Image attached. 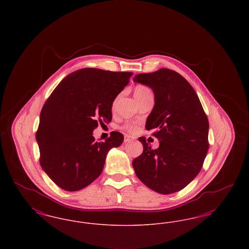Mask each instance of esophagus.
<instances>
[{
	"label": "esophagus",
	"mask_w": 249,
	"mask_h": 249,
	"mask_svg": "<svg viewBox=\"0 0 249 249\" xmlns=\"http://www.w3.org/2000/svg\"><path fill=\"white\" fill-rule=\"evenodd\" d=\"M131 141H133V138L131 136H130V135H125L124 136V142H130Z\"/></svg>",
	"instance_id": "34e87169"
}]
</instances>
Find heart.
Here are the masks:
<instances>
[{
	"mask_svg": "<svg viewBox=\"0 0 249 249\" xmlns=\"http://www.w3.org/2000/svg\"><path fill=\"white\" fill-rule=\"evenodd\" d=\"M151 94V91L150 89L145 87V86H142V85H138L134 88V97L135 99L139 102L141 101L142 98H144L146 95ZM125 129L127 130H129L130 132H134L136 130V127L134 125H126L125 126Z\"/></svg>",
	"mask_w": 249,
	"mask_h": 249,
	"instance_id": "obj_1",
	"label": "heart"
}]
</instances>
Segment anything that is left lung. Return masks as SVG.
Listing matches in <instances>:
<instances>
[{"instance_id":"left-lung-1","label":"left lung","mask_w":249,"mask_h":249,"mask_svg":"<svg viewBox=\"0 0 249 249\" xmlns=\"http://www.w3.org/2000/svg\"><path fill=\"white\" fill-rule=\"evenodd\" d=\"M133 81L154 92L155 106L145 129L154 130L160 141V146L152 149L145 137L139 138L143 150L132 161L134 172L158 193L183 190L200 173L209 148V122L199 97L181 74L170 69L139 73Z\"/></svg>"}]
</instances>
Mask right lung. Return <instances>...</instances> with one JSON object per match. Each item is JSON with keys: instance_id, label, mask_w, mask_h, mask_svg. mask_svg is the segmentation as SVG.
<instances>
[{"instance_id": "add662e5", "label": "right lung", "mask_w": 249, "mask_h": 249, "mask_svg": "<svg viewBox=\"0 0 249 249\" xmlns=\"http://www.w3.org/2000/svg\"><path fill=\"white\" fill-rule=\"evenodd\" d=\"M132 72L84 68L61 80L40 114L36 140L40 164L62 190L77 191L102 174L107 155L124 136L112 131L106 142H95L98 124L112 120L116 97Z\"/></svg>"}]
</instances>
